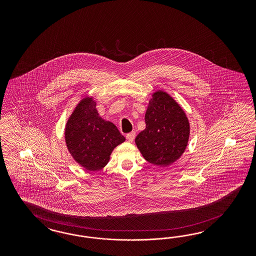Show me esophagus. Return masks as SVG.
Wrapping results in <instances>:
<instances>
[{
  "label": "esophagus",
  "mask_w": 256,
  "mask_h": 256,
  "mask_svg": "<svg viewBox=\"0 0 256 256\" xmlns=\"http://www.w3.org/2000/svg\"><path fill=\"white\" fill-rule=\"evenodd\" d=\"M135 136H136V133H135V132H130V133H128L126 137V139H128V142H132L134 140V139H135Z\"/></svg>",
  "instance_id": "obj_1"
}]
</instances>
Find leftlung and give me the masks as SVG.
Masks as SVG:
<instances>
[{
	"label": "left lung",
	"mask_w": 256,
	"mask_h": 256,
	"mask_svg": "<svg viewBox=\"0 0 256 256\" xmlns=\"http://www.w3.org/2000/svg\"><path fill=\"white\" fill-rule=\"evenodd\" d=\"M144 120L146 128L135 139L144 160L162 167L176 162L190 139V126L185 110L167 92L158 90L148 102Z\"/></svg>",
	"instance_id": "obj_1"
}]
</instances>
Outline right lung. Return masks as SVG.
<instances>
[{
  "label": "right lung",
  "mask_w": 256,
  "mask_h": 256,
  "mask_svg": "<svg viewBox=\"0 0 256 256\" xmlns=\"http://www.w3.org/2000/svg\"><path fill=\"white\" fill-rule=\"evenodd\" d=\"M66 146L74 160L88 170L108 164L114 149L126 138L116 126L103 119L94 96H84L72 110L64 126Z\"/></svg>",
  "instance_id": "add662e5"
}]
</instances>
